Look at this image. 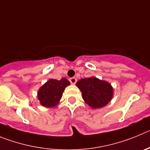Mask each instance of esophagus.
Wrapping results in <instances>:
<instances>
[{
  "label": "esophagus",
  "instance_id": "obj_1",
  "mask_svg": "<svg viewBox=\"0 0 150 150\" xmlns=\"http://www.w3.org/2000/svg\"><path fill=\"white\" fill-rule=\"evenodd\" d=\"M69 81L71 82V83H72V84H75V83H76V81H77V79L73 77V78H69Z\"/></svg>",
  "mask_w": 150,
  "mask_h": 150
}]
</instances>
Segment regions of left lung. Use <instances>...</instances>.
Segmentation results:
<instances>
[{
  "mask_svg": "<svg viewBox=\"0 0 150 150\" xmlns=\"http://www.w3.org/2000/svg\"><path fill=\"white\" fill-rule=\"evenodd\" d=\"M76 86L81 91L83 101L93 109L105 107L114 95V89L110 83L93 76L82 78L77 82Z\"/></svg>",
  "mask_w": 150,
  "mask_h": 150,
  "instance_id": "8db88e82",
  "label": "left lung"
}]
</instances>
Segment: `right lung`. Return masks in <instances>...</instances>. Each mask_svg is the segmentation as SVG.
Returning a JSON list of instances; mask_svg holds the SVG:
<instances>
[{"label":"right lung","instance_id":"add662e5","mask_svg":"<svg viewBox=\"0 0 150 150\" xmlns=\"http://www.w3.org/2000/svg\"><path fill=\"white\" fill-rule=\"evenodd\" d=\"M70 82L67 78L60 80L49 79L39 89L37 98L41 105L45 108H54L58 105L63 93Z\"/></svg>","mask_w":150,"mask_h":150}]
</instances>
